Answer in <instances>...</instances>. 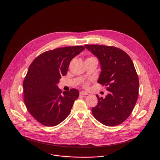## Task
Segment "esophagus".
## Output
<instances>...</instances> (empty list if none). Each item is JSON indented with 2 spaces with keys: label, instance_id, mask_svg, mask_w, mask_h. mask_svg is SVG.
Returning <instances> with one entry per match:
<instances>
[{
  "label": "esophagus",
  "instance_id": "1",
  "mask_svg": "<svg viewBox=\"0 0 160 160\" xmlns=\"http://www.w3.org/2000/svg\"><path fill=\"white\" fill-rule=\"evenodd\" d=\"M80 94L81 95H84V96H86V95H88V93L85 92V91H81L80 92Z\"/></svg>",
  "mask_w": 160,
  "mask_h": 160
}]
</instances>
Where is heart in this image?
<instances>
[{"label": "heart", "mask_w": 160, "mask_h": 160, "mask_svg": "<svg viewBox=\"0 0 160 160\" xmlns=\"http://www.w3.org/2000/svg\"><path fill=\"white\" fill-rule=\"evenodd\" d=\"M83 84H84V87H88V82H85Z\"/></svg>", "instance_id": "1"}]
</instances>
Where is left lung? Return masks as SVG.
<instances>
[{
	"label": "left lung",
	"instance_id": "1",
	"mask_svg": "<svg viewBox=\"0 0 160 160\" xmlns=\"http://www.w3.org/2000/svg\"><path fill=\"white\" fill-rule=\"evenodd\" d=\"M99 59L101 72L98 82L106 86L105 98H98V104L92 108L94 117L101 123L116 126L131 114L138 97L139 79L130 57L114 46L84 45Z\"/></svg>",
	"mask_w": 160,
	"mask_h": 160
}]
</instances>
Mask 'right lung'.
I'll list each match as a JSON object with an SVG mask.
<instances>
[{
	"instance_id": "1",
	"label": "right lung",
	"mask_w": 160,
	"mask_h": 160,
	"mask_svg": "<svg viewBox=\"0 0 160 160\" xmlns=\"http://www.w3.org/2000/svg\"><path fill=\"white\" fill-rule=\"evenodd\" d=\"M84 49L78 46L48 51L31 64L23 82L24 103L41 124L56 126L70 113L79 91L71 89L62 92L57 84L67 74L71 61Z\"/></svg>"
}]
</instances>
